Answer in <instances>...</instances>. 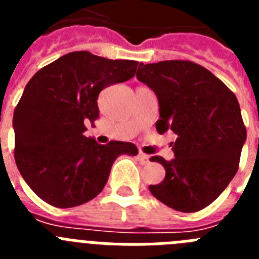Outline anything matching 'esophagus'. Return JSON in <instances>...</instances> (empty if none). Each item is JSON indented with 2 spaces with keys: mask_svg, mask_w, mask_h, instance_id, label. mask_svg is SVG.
<instances>
[{
  "mask_svg": "<svg viewBox=\"0 0 259 259\" xmlns=\"http://www.w3.org/2000/svg\"><path fill=\"white\" fill-rule=\"evenodd\" d=\"M137 158H139V161H140V163H143V164L149 163V155L145 154V153L140 152V153H139V155H137Z\"/></svg>",
  "mask_w": 259,
  "mask_h": 259,
  "instance_id": "esophagus-1",
  "label": "esophagus"
}]
</instances>
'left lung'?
<instances>
[{"label": "left lung", "mask_w": 259, "mask_h": 259, "mask_svg": "<svg viewBox=\"0 0 259 259\" xmlns=\"http://www.w3.org/2000/svg\"><path fill=\"white\" fill-rule=\"evenodd\" d=\"M136 76L158 97L157 131L178 135L172 161L150 158L166 170L162 183L149 185L150 192L178 211L202 210L239 170L246 128L236 96L207 68L191 61L140 63Z\"/></svg>", "instance_id": "1"}]
</instances>
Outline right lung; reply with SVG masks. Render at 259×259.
I'll return each instance as SVG.
<instances>
[{"label": "right lung", "mask_w": 259, "mask_h": 259, "mask_svg": "<svg viewBox=\"0 0 259 259\" xmlns=\"http://www.w3.org/2000/svg\"><path fill=\"white\" fill-rule=\"evenodd\" d=\"M139 62L72 52L38 70L14 110V157L29 188L52 206L74 207L104 189L114 161L139 153L132 143L84 136L106 87L134 77Z\"/></svg>", "instance_id": "obj_1"}]
</instances>
